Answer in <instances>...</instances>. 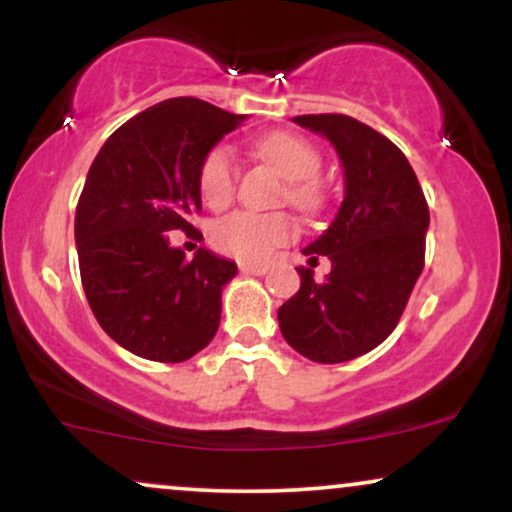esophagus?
<instances>
[{"label": "esophagus", "mask_w": 512, "mask_h": 512, "mask_svg": "<svg viewBox=\"0 0 512 512\" xmlns=\"http://www.w3.org/2000/svg\"><path fill=\"white\" fill-rule=\"evenodd\" d=\"M240 272L250 276H262L267 274V264H255V262H243L240 264Z\"/></svg>", "instance_id": "34e87169"}]
</instances>
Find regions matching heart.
I'll return each mask as SVG.
<instances>
[{
	"label": "heart",
	"mask_w": 512,
	"mask_h": 512,
	"mask_svg": "<svg viewBox=\"0 0 512 512\" xmlns=\"http://www.w3.org/2000/svg\"><path fill=\"white\" fill-rule=\"evenodd\" d=\"M260 154L272 161L289 180L291 204L298 209H315L322 202L320 187L313 180L320 170V154L308 139L293 132H274L260 142ZM199 192L211 209H223L236 195V163L228 146H214L199 166ZM296 226L286 214L233 211L211 228V245L223 255L245 262H264L279 245L289 243Z\"/></svg>",
	"instance_id": "obj_1"
}]
</instances>
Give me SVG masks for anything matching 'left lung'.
<instances>
[{
    "label": "left lung",
    "instance_id": "obj_1",
    "mask_svg": "<svg viewBox=\"0 0 512 512\" xmlns=\"http://www.w3.org/2000/svg\"><path fill=\"white\" fill-rule=\"evenodd\" d=\"M320 134L344 168V199L320 238L303 248L310 264L327 255L322 284L296 267L301 289L279 308V327L298 354L344 363L368 354L395 330L424 269L428 204L407 156L349 115H298Z\"/></svg>",
    "mask_w": 512,
    "mask_h": 512
}]
</instances>
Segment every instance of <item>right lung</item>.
Returning <instances> with one entry per match:
<instances>
[{
  "label": "right lung",
  "mask_w": 512,
  "mask_h": 512,
  "mask_svg": "<svg viewBox=\"0 0 512 512\" xmlns=\"http://www.w3.org/2000/svg\"><path fill=\"white\" fill-rule=\"evenodd\" d=\"M245 115L199 98H170L134 115L93 158L74 219L81 284L110 339L161 363L202 351L221 322L223 286L236 262L170 245L195 231L199 166Z\"/></svg>",
  "instance_id": "right-lung-1"
}]
</instances>
